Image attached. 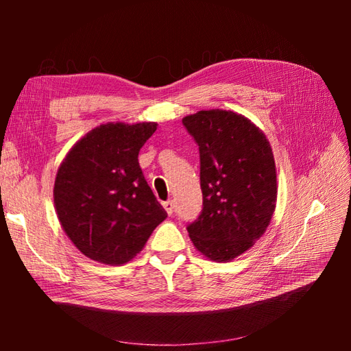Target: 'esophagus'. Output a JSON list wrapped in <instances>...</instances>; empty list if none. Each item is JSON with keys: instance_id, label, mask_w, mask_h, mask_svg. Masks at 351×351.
Instances as JSON below:
<instances>
[{"instance_id": "34e87169", "label": "esophagus", "mask_w": 351, "mask_h": 351, "mask_svg": "<svg viewBox=\"0 0 351 351\" xmlns=\"http://www.w3.org/2000/svg\"><path fill=\"white\" fill-rule=\"evenodd\" d=\"M162 206H164V210H166V213H167L169 215L173 214V210H175V204H173V200H167V202H164V204H162Z\"/></svg>"}]
</instances>
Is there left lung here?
<instances>
[{
    "instance_id": "1",
    "label": "left lung",
    "mask_w": 351,
    "mask_h": 351,
    "mask_svg": "<svg viewBox=\"0 0 351 351\" xmlns=\"http://www.w3.org/2000/svg\"><path fill=\"white\" fill-rule=\"evenodd\" d=\"M199 145L204 208L187 230L215 263L249 250L270 225L276 200L274 156L263 130L243 114L202 110L182 119Z\"/></svg>"
}]
</instances>
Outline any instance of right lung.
I'll list each match as a JSON object with an SVG mask.
<instances>
[{
	"mask_svg": "<svg viewBox=\"0 0 351 351\" xmlns=\"http://www.w3.org/2000/svg\"><path fill=\"white\" fill-rule=\"evenodd\" d=\"M158 123L108 122L66 154L54 182L64 234L93 261L122 265L137 256L167 213L149 187L138 152Z\"/></svg>",
	"mask_w": 351,
	"mask_h": 351,
	"instance_id": "obj_1",
	"label": "right lung"
}]
</instances>
